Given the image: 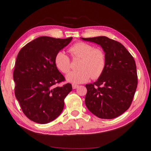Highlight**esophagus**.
I'll list each match as a JSON object with an SVG mask.
<instances>
[{
	"mask_svg": "<svg viewBox=\"0 0 151 151\" xmlns=\"http://www.w3.org/2000/svg\"><path fill=\"white\" fill-rule=\"evenodd\" d=\"M79 87V86L78 85H76V84H72V88L74 89H76V88H77Z\"/></svg>",
	"mask_w": 151,
	"mask_h": 151,
	"instance_id": "esophagus-1",
	"label": "esophagus"
}]
</instances>
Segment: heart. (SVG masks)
Segmentation results:
<instances>
[{
  "instance_id": "b5f03b06",
  "label": "heart",
  "mask_w": 151,
  "mask_h": 151,
  "mask_svg": "<svg viewBox=\"0 0 151 151\" xmlns=\"http://www.w3.org/2000/svg\"><path fill=\"white\" fill-rule=\"evenodd\" d=\"M68 51L73 58H81L79 62L80 70L72 71L66 77L67 81L73 84H81L89 79H98L106 67V58L104 52L100 48H94L88 43L79 42L74 43ZM54 62L58 69L67 74L70 69V60L62 51H58L55 56Z\"/></svg>"
}]
</instances>
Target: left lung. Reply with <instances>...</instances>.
I'll return each mask as SVG.
<instances>
[{
    "instance_id": "obj_1",
    "label": "left lung",
    "mask_w": 151,
    "mask_h": 151,
    "mask_svg": "<svg viewBox=\"0 0 151 151\" xmlns=\"http://www.w3.org/2000/svg\"><path fill=\"white\" fill-rule=\"evenodd\" d=\"M81 39L99 45L106 58L102 75L93 84L86 85V106L103 119L119 116L130 106L137 87L134 58L122 43L106 36Z\"/></svg>"
}]
</instances>
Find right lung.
Segmentation results:
<instances>
[{"label":"right lung","mask_w":151,"mask_h":151,"mask_svg":"<svg viewBox=\"0 0 151 151\" xmlns=\"http://www.w3.org/2000/svg\"><path fill=\"white\" fill-rule=\"evenodd\" d=\"M72 40L41 36L26 44L18 53L13 72L15 96L29 120L45 124L62 113L64 99L72 88L69 83L56 86L65 77L55 66L54 58Z\"/></svg>","instance_id":"obj_1"}]
</instances>
